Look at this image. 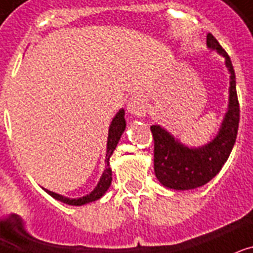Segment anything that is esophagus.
Segmentation results:
<instances>
[{"instance_id":"esophagus-1","label":"esophagus","mask_w":253,"mask_h":253,"mask_svg":"<svg viewBox=\"0 0 253 253\" xmlns=\"http://www.w3.org/2000/svg\"><path fill=\"white\" fill-rule=\"evenodd\" d=\"M126 109L130 115H134V116H144L146 111H148V107H146V103L142 96L140 95H133L128 101V105H126Z\"/></svg>"}]
</instances>
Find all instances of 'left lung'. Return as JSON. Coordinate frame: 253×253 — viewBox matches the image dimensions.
<instances>
[{
	"label": "left lung",
	"instance_id": "obj_1",
	"mask_svg": "<svg viewBox=\"0 0 253 253\" xmlns=\"http://www.w3.org/2000/svg\"><path fill=\"white\" fill-rule=\"evenodd\" d=\"M206 42L211 51L224 58L230 74L228 107L216 136L199 148L186 146L160 125L150 126L154 138V173L168 189L191 190L206 185L226 164L236 141L240 108L234 67L214 35L209 33Z\"/></svg>",
	"mask_w": 253,
	"mask_h": 253
}]
</instances>
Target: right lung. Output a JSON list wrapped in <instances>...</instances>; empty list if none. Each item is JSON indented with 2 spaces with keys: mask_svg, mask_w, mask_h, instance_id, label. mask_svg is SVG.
Returning <instances> with one entry per match:
<instances>
[{
  "mask_svg": "<svg viewBox=\"0 0 253 253\" xmlns=\"http://www.w3.org/2000/svg\"><path fill=\"white\" fill-rule=\"evenodd\" d=\"M125 111L123 108L116 113V116L113 117V120L111 121V125H109L108 130V141H107V154H105V169L100 177V181L97 182V185L91 193L84 195V197L80 198H67L64 195H60V194H56L54 191H50V190L43 189L48 195H51L54 199L59 202H63L66 205H70V206H83V205H87V203H91V202H95L97 199L103 197L107 190L109 189L111 186V182H112V170H111V165H109V158L112 156V153L115 152L119 141H120V137L123 136V133L125 130V126H126V123H125Z\"/></svg>",
  "mask_w": 253,
  "mask_h": 253,
  "instance_id": "obj_1",
  "label": "right lung"
}]
</instances>
